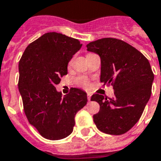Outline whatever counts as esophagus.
Instances as JSON below:
<instances>
[{
    "label": "esophagus",
    "mask_w": 161,
    "mask_h": 161,
    "mask_svg": "<svg viewBox=\"0 0 161 161\" xmlns=\"http://www.w3.org/2000/svg\"><path fill=\"white\" fill-rule=\"evenodd\" d=\"M90 99H91V94L90 93H88V100L90 101Z\"/></svg>",
    "instance_id": "34e87169"
}]
</instances>
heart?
Segmentation results:
<instances>
[{
  "mask_svg": "<svg viewBox=\"0 0 161 161\" xmlns=\"http://www.w3.org/2000/svg\"><path fill=\"white\" fill-rule=\"evenodd\" d=\"M77 82H78V84H80L81 86H83L84 88H88V86H89V83H88V80L86 79L85 78H78L77 79Z\"/></svg>",
  "mask_w": 161,
  "mask_h": 161,
  "instance_id": "b5f03b06",
  "label": "heart"
}]
</instances>
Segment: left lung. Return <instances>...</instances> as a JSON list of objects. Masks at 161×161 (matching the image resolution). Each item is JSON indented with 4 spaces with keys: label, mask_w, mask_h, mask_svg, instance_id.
I'll list each match as a JSON object with an SVG mask.
<instances>
[{
    "label": "left lung",
    "mask_w": 161,
    "mask_h": 161,
    "mask_svg": "<svg viewBox=\"0 0 161 161\" xmlns=\"http://www.w3.org/2000/svg\"><path fill=\"white\" fill-rule=\"evenodd\" d=\"M87 50L100 57V82L112 84L114 92L110 99L98 93L91 97L100 106L93 121L102 132L123 135L139 121L150 98L154 73L150 63L134 47L116 38L89 42Z\"/></svg>",
    "instance_id": "left-lung-1"
}]
</instances>
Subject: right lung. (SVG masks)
<instances>
[{
    "mask_svg": "<svg viewBox=\"0 0 161 161\" xmlns=\"http://www.w3.org/2000/svg\"><path fill=\"white\" fill-rule=\"evenodd\" d=\"M78 39L47 32L29 44L19 62L18 89L29 123L47 140L68 137L76 114L88 102L87 93L73 88L62 98L55 86L68 74V65L81 48Z\"/></svg>",
    "mask_w": 161,
    "mask_h": 161,
    "instance_id": "obj_1",
    "label": "right lung"
}]
</instances>
